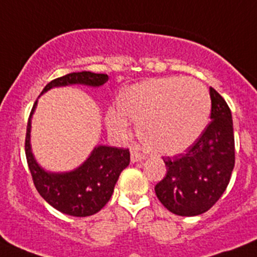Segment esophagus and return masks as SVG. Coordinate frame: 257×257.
Returning a JSON list of instances; mask_svg holds the SVG:
<instances>
[{
  "mask_svg": "<svg viewBox=\"0 0 257 257\" xmlns=\"http://www.w3.org/2000/svg\"><path fill=\"white\" fill-rule=\"evenodd\" d=\"M145 160V156L138 151H131V163H138V161Z\"/></svg>",
  "mask_w": 257,
  "mask_h": 257,
  "instance_id": "obj_1",
  "label": "esophagus"
}]
</instances>
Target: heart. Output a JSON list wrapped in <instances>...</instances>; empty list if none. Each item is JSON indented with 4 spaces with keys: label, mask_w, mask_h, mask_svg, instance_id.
Segmentation results:
<instances>
[{
    "label": "heart",
    "mask_w": 257,
    "mask_h": 257,
    "mask_svg": "<svg viewBox=\"0 0 257 257\" xmlns=\"http://www.w3.org/2000/svg\"><path fill=\"white\" fill-rule=\"evenodd\" d=\"M118 108L107 112V123L117 135L128 128V119L139 122L141 140L161 155H178L197 143L208 123V90L193 78L167 77L144 80L126 88Z\"/></svg>",
    "instance_id": "obj_1"
}]
</instances>
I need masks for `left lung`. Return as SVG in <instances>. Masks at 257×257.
Here are the masks:
<instances>
[{
    "label": "left lung",
    "instance_id": "1",
    "mask_svg": "<svg viewBox=\"0 0 257 257\" xmlns=\"http://www.w3.org/2000/svg\"><path fill=\"white\" fill-rule=\"evenodd\" d=\"M209 96L212 121L187 154L164 159L167 175L155 187L161 204L178 216H198L212 208L226 190L234 167L231 109L212 87Z\"/></svg>",
    "mask_w": 257,
    "mask_h": 257
}]
</instances>
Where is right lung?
I'll return each instance as SVG.
<instances>
[{
    "label": "right lung",
    "instance_id": "obj_1",
    "mask_svg": "<svg viewBox=\"0 0 257 257\" xmlns=\"http://www.w3.org/2000/svg\"><path fill=\"white\" fill-rule=\"evenodd\" d=\"M108 80L107 74L92 72L69 73L45 85L41 94L55 87L73 84L101 87ZM38 101L34 103L28 121L25 153L34 184L39 194L59 212L74 217H87L101 211L111 198L119 174L130 164L127 149L97 145L78 168L70 172H46L39 165L31 150V118Z\"/></svg>",
    "mask_w": 257,
    "mask_h": 257
}]
</instances>
